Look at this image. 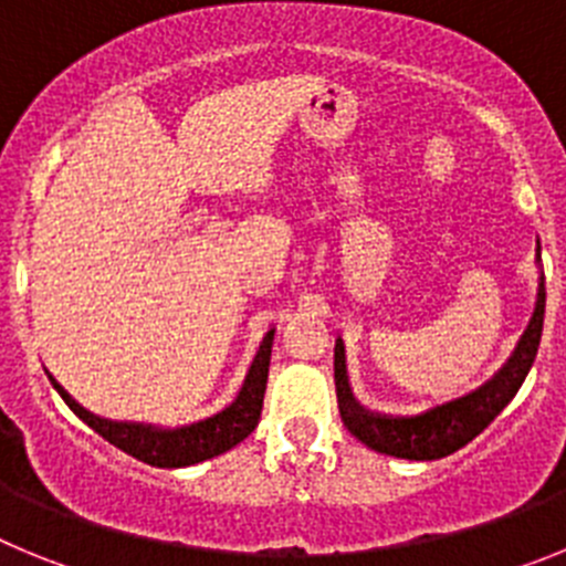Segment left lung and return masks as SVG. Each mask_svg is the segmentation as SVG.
Here are the masks:
<instances>
[{
	"label": "left lung",
	"mask_w": 566,
	"mask_h": 566,
	"mask_svg": "<svg viewBox=\"0 0 566 566\" xmlns=\"http://www.w3.org/2000/svg\"><path fill=\"white\" fill-rule=\"evenodd\" d=\"M544 303H547V292H544L542 277L536 312L530 317L527 332L522 334L516 352H513V357L507 359L502 371L490 382H484L482 388L468 394V397L437 405V408L417 413V417H385V413L365 411L352 394L348 374H345L343 339H337V345H334V385H337V405L343 424L371 451L388 453V457L417 459V462L451 457L453 451L464 448L470 439H476L522 388L530 365L536 359L538 343H542Z\"/></svg>",
	"instance_id": "1"
}]
</instances>
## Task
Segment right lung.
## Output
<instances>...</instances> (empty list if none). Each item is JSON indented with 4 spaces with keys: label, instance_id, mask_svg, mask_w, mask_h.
I'll return each mask as SVG.
<instances>
[{
    "label": "right lung",
    "instance_id": "add662e5",
    "mask_svg": "<svg viewBox=\"0 0 566 566\" xmlns=\"http://www.w3.org/2000/svg\"><path fill=\"white\" fill-rule=\"evenodd\" d=\"M272 339L274 332H269L260 343V352L254 357L252 368H249L247 382L240 388L238 399L229 408H223L221 413L201 419V422L184 424V428H155V424L144 422L102 419L96 413H90L87 408H82L56 379L50 377V382L62 394L64 402L70 405V411L76 413L82 422H87L98 437L115 444L118 451L129 453L138 462L153 464V468H187V464L207 462V459L232 451L234 444L243 442L258 428L260 411H263V394H266Z\"/></svg>",
    "mask_w": 566,
    "mask_h": 566
}]
</instances>
